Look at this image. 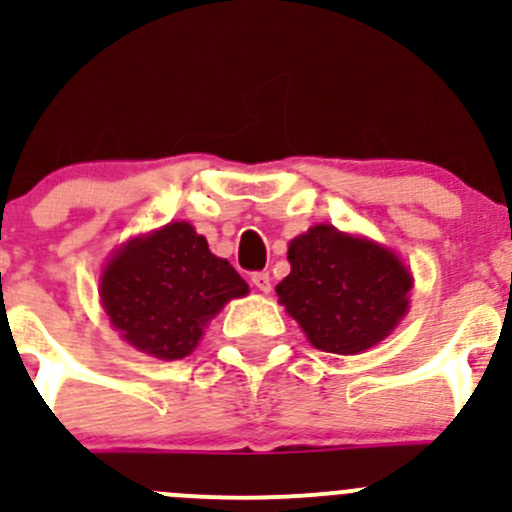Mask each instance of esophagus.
Wrapping results in <instances>:
<instances>
[{"label": "esophagus", "mask_w": 512, "mask_h": 512, "mask_svg": "<svg viewBox=\"0 0 512 512\" xmlns=\"http://www.w3.org/2000/svg\"><path fill=\"white\" fill-rule=\"evenodd\" d=\"M251 281H254V286L261 293H271V276H268V271L254 273V276H251Z\"/></svg>", "instance_id": "34e87169"}]
</instances>
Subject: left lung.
Segmentation results:
<instances>
[{
  "label": "left lung",
  "instance_id": "8db88e82",
  "mask_svg": "<svg viewBox=\"0 0 512 512\" xmlns=\"http://www.w3.org/2000/svg\"><path fill=\"white\" fill-rule=\"evenodd\" d=\"M288 263L278 303L326 353L356 356L378 346L411 306V268L368 236L316 224L288 244Z\"/></svg>",
  "mask_w": 512,
  "mask_h": 512
}]
</instances>
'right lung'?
Wrapping results in <instances>:
<instances>
[{"label": "right lung", "instance_id": "obj_1", "mask_svg": "<svg viewBox=\"0 0 512 512\" xmlns=\"http://www.w3.org/2000/svg\"><path fill=\"white\" fill-rule=\"evenodd\" d=\"M249 293L226 258L189 221H169L121 244L99 276L106 318L136 351L161 361L194 353L211 318Z\"/></svg>", "mask_w": 512, "mask_h": 512}]
</instances>
